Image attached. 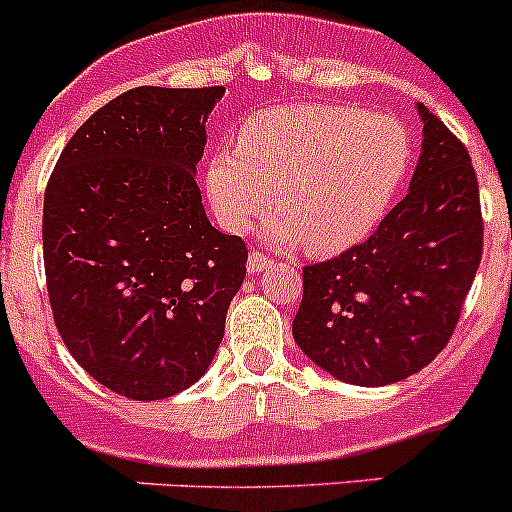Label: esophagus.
Segmentation results:
<instances>
[{
  "label": "esophagus",
  "mask_w": 512,
  "mask_h": 512,
  "mask_svg": "<svg viewBox=\"0 0 512 512\" xmlns=\"http://www.w3.org/2000/svg\"><path fill=\"white\" fill-rule=\"evenodd\" d=\"M270 257L262 255V252H252L250 257H247V270H250V275H257V272L267 270L270 267Z\"/></svg>",
  "instance_id": "obj_1"
}]
</instances>
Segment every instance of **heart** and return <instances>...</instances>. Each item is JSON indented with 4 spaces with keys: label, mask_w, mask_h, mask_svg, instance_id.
Returning <instances> with one entry per match:
<instances>
[{
    "label": "heart",
    "mask_w": 512,
    "mask_h": 512,
    "mask_svg": "<svg viewBox=\"0 0 512 512\" xmlns=\"http://www.w3.org/2000/svg\"><path fill=\"white\" fill-rule=\"evenodd\" d=\"M411 153L409 133L394 118L354 106H275L242 123L237 148L210 156L205 190L230 232L267 213L275 193L280 215L267 223V237L334 255L379 223Z\"/></svg>",
    "instance_id": "b5f03b06"
}]
</instances>
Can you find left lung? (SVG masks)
Instances as JSON below:
<instances>
[{
	"label": "left lung",
	"instance_id": "1",
	"mask_svg": "<svg viewBox=\"0 0 512 512\" xmlns=\"http://www.w3.org/2000/svg\"><path fill=\"white\" fill-rule=\"evenodd\" d=\"M416 108L423 143L406 198L369 240L302 270L294 342L347 384L386 386L431 364L483 255L471 156L441 118Z\"/></svg>",
	"mask_w": 512,
	"mask_h": 512
}]
</instances>
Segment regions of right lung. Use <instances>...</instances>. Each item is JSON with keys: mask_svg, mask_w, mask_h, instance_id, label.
Instances as JSON below:
<instances>
[{"mask_svg": "<svg viewBox=\"0 0 512 512\" xmlns=\"http://www.w3.org/2000/svg\"><path fill=\"white\" fill-rule=\"evenodd\" d=\"M225 94L138 86L74 133L44 193L56 329L98 384L156 401L208 371L247 247L205 215L195 165Z\"/></svg>", "mask_w": 512, "mask_h": 512, "instance_id": "obj_1", "label": "right lung"}]
</instances>
